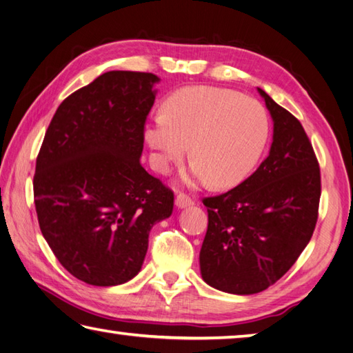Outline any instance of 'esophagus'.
<instances>
[{"mask_svg":"<svg viewBox=\"0 0 353 353\" xmlns=\"http://www.w3.org/2000/svg\"><path fill=\"white\" fill-rule=\"evenodd\" d=\"M175 205L178 208H185V207H190L193 205V199L189 198L184 193H179V195L175 198Z\"/></svg>","mask_w":353,"mask_h":353,"instance_id":"34e87169","label":"esophagus"}]
</instances>
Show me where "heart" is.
I'll use <instances>...</instances> for the list:
<instances>
[{
	"label": "heart",
	"instance_id": "heart-1",
	"mask_svg": "<svg viewBox=\"0 0 353 353\" xmlns=\"http://www.w3.org/2000/svg\"><path fill=\"white\" fill-rule=\"evenodd\" d=\"M270 135L267 110L256 99L218 86H189L166 102V114L145 128L152 166L166 174L189 154L187 181L232 187L242 183L261 160Z\"/></svg>",
	"mask_w": 353,
	"mask_h": 353
}]
</instances>
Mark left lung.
I'll return each mask as SVG.
<instances>
[{
  "mask_svg": "<svg viewBox=\"0 0 353 353\" xmlns=\"http://www.w3.org/2000/svg\"><path fill=\"white\" fill-rule=\"evenodd\" d=\"M257 91L274 123L270 154L245 181L203 201L208 227L201 276L237 296L267 290L296 263L312 237L321 195L319 161L303 126Z\"/></svg>",
  "mask_w": 353,
  "mask_h": 353,
  "instance_id": "left-lung-1",
  "label": "left lung"
}]
</instances>
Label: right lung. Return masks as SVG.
<instances>
[{
	"instance_id": "add662e5",
	"label": "right lung",
	"mask_w": 353,
	"mask_h": 353,
	"mask_svg": "<svg viewBox=\"0 0 353 353\" xmlns=\"http://www.w3.org/2000/svg\"><path fill=\"white\" fill-rule=\"evenodd\" d=\"M160 77L108 71L57 108L36 158L42 236L70 274L116 286L139 274L149 232L174 210V192L140 158Z\"/></svg>"
}]
</instances>
